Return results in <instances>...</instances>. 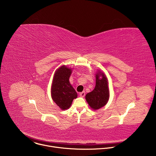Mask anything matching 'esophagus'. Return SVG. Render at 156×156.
Returning a JSON list of instances; mask_svg holds the SVG:
<instances>
[{"instance_id": "obj_1", "label": "esophagus", "mask_w": 156, "mask_h": 156, "mask_svg": "<svg viewBox=\"0 0 156 156\" xmlns=\"http://www.w3.org/2000/svg\"><path fill=\"white\" fill-rule=\"evenodd\" d=\"M80 96L81 97H82V98H84V97L85 96V92H84V91H83V92L80 93Z\"/></svg>"}]
</instances>
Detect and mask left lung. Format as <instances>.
Wrapping results in <instances>:
<instances>
[{
  "label": "left lung",
  "instance_id": "1",
  "mask_svg": "<svg viewBox=\"0 0 156 156\" xmlns=\"http://www.w3.org/2000/svg\"><path fill=\"white\" fill-rule=\"evenodd\" d=\"M101 76L102 78L99 77ZM96 86L94 90L86 95V100L88 104L94 110L104 107L108 102L109 91L107 79L102 72H98L96 75Z\"/></svg>",
  "mask_w": 156,
  "mask_h": 156
}]
</instances>
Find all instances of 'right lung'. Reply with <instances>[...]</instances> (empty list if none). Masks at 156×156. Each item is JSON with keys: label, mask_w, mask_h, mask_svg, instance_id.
<instances>
[{"label": "right lung", "mask_w": 156, "mask_h": 156, "mask_svg": "<svg viewBox=\"0 0 156 156\" xmlns=\"http://www.w3.org/2000/svg\"><path fill=\"white\" fill-rule=\"evenodd\" d=\"M72 70L62 66L56 72L53 79L51 94L53 101L62 109H68L77 93L69 81Z\"/></svg>", "instance_id": "add662e5"}]
</instances>
